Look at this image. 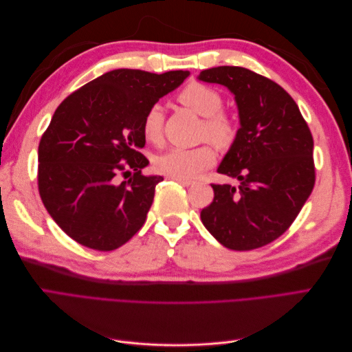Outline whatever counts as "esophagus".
<instances>
[{
    "mask_svg": "<svg viewBox=\"0 0 352 352\" xmlns=\"http://www.w3.org/2000/svg\"><path fill=\"white\" fill-rule=\"evenodd\" d=\"M173 180H175V182H177L179 185H182V186H190V185H192L194 182H192V180H185V179H176V177H172Z\"/></svg>",
    "mask_w": 352,
    "mask_h": 352,
    "instance_id": "obj_1",
    "label": "esophagus"
}]
</instances>
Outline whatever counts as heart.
Returning <instances> with one entry per match:
<instances>
[{"instance_id":"heart-1","label":"heart","mask_w":352,"mask_h":352,"mask_svg":"<svg viewBox=\"0 0 352 352\" xmlns=\"http://www.w3.org/2000/svg\"><path fill=\"white\" fill-rule=\"evenodd\" d=\"M177 100L185 107L192 110L199 117H204L201 127V138L217 146L226 148L233 144L238 135V123L233 117L221 111V95L207 85L192 82L179 92ZM163 109L154 104L145 113L142 122V132L148 141L157 142L162 136ZM216 160V153L210 145H199L197 148L173 146L155 157L154 166L160 173L176 179H192L202 170L210 167Z\"/></svg>"}]
</instances>
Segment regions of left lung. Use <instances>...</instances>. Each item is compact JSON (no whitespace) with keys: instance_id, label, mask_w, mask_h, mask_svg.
I'll list each match as a JSON object with an SVG mask.
<instances>
[{"instance_id":"obj_1","label":"left lung","mask_w":352,"mask_h":352,"mask_svg":"<svg viewBox=\"0 0 352 352\" xmlns=\"http://www.w3.org/2000/svg\"><path fill=\"white\" fill-rule=\"evenodd\" d=\"M198 80L228 88L239 116L236 140L217 167L239 185H211L214 199L201 221L229 250L264 247L292 225L314 188L311 132L291 95L261 74L220 66Z\"/></svg>"}]
</instances>
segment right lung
I'll use <instances>...</instances> for the list:
<instances>
[{
	"label": "right lung",
	"mask_w": 352,
	"mask_h": 352,
	"mask_svg": "<svg viewBox=\"0 0 352 352\" xmlns=\"http://www.w3.org/2000/svg\"><path fill=\"white\" fill-rule=\"evenodd\" d=\"M189 72L116 69L63 101L38 148L42 202L61 230L97 251L122 247L140 230L162 176H144L142 122ZM126 169L125 173L124 170ZM134 175L119 183V171Z\"/></svg>",
	"instance_id": "obj_1"
}]
</instances>
